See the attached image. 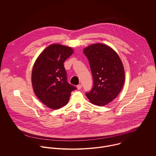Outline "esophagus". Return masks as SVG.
<instances>
[{
    "instance_id": "1",
    "label": "esophagus",
    "mask_w": 156,
    "mask_h": 156,
    "mask_svg": "<svg viewBox=\"0 0 156 156\" xmlns=\"http://www.w3.org/2000/svg\"><path fill=\"white\" fill-rule=\"evenodd\" d=\"M82 85L81 84H79V85H78L77 86V89H80L82 88Z\"/></svg>"
}]
</instances>
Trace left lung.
<instances>
[{
    "label": "left lung",
    "instance_id": "obj_1",
    "mask_svg": "<svg viewBox=\"0 0 156 156\" xmlns=\"http://www.w3.org/2000/svg\"><path fill=\"white\" fill-rule=\"evenodd\" d=\"M90 67L94 85L86 96L89 101L103 106L119 94L125 82V71L118 53L102 43L90 45L83 49Z\"/></svg>",
    "mask_w": 156,
    "mask_h": 156
}]
</instances>
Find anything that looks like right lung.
<instances>
[{
  "instance_id": "1",
  "label": "right lung",
  "mask_w": 156,
  "mask_h": 156,
  "mask_svg": "<svg viewBox=\"0 0 156 156\" xmlns=\"http://www.w3.org/2000/svg\"><path fill=\"white\" fill-rule=\"evenodd\" d=\"M74 53L64 45H48L37 58L32 71L31 81L38 98L50 109L66 106L71 93L76 88L67 81L64 62Z\"/></svg>"
}]
</instances>
